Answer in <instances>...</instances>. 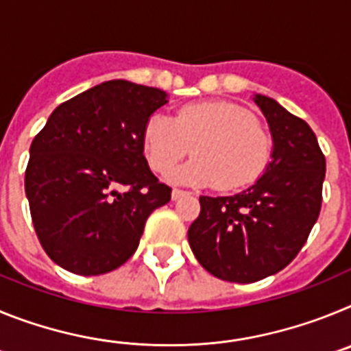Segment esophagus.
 Masks as SVG:
<instances>
[{"instance_id": "1", "label": "esophagus", "mask_w": 351, "mask_h": 351, "mask_svg": "<svg viewBox=\"0 0 351 351\" xmlns=\"http://www.w3.org/2000/svg\"><path fill=\"white\" fill-rule=\"evenodd\" d=\"M186 195H190V193H188V191H184V190H178V188H173V190H172V200H179V198L186 197Z\"/></svg>"}]
</instances>
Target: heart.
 Wrapping results in <instances>:
<instances>
[{
  "label": "heart",
  "instance_id": "1",
  "mask_svg": "<svg viewBox=\"0 0 351 351\" xmlns=\"http://www.w3.org/2000/svg\"><path fill=\"white\" fill-rule=\"evenodd\" d=\"M191 147L195 158L170 173V181L237 190L267 170L274 142L247 108L230 101L186 105L173 119L156 112L145 123L142 147L154 172L172 170Z\"/></svg>",
  "mask_w": 351,
  "mask_h": 351
}]
</instances>
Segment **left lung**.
<instances>
[{
	"mask_svg": "<svg viewBox=\"0 0 351 351\" xmlns=\"http://www.w3.org/2000/svg\"><path fill=\"white\" fill-rule=\"evenodd\" d=\"M253 100L271 130V163L241 193L200 197V214L188 230L198 263L230 283H255L287 267L322 207L325 156L313 130L269 96Z\"/></svg>",
	"mask_w": 351,
	"mask_h": 351,
	"instance_id": "left-lung-1",
	"label": "left lung"
}]
</instances>
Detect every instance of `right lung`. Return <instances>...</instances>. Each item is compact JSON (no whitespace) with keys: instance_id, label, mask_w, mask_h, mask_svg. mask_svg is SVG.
Wrapping results in <instances>:
<instances>
[{"instance_id":"1","label":"right lung","mask_w":351,"mask_h":351,"mask_svg":"<svg viewBox=\"0 0 351 351\" xmlns=\"http://www.w3.org/2000/svg\"><path fill=\"white\" fill-rule=\"evenodd\" d=\"M165 104L161 89L108 80L56 107L31 142V219L60 267L114 271L138 247L149 214L170 202L172 190L151 172L142 147L145 123Z\"/></svg>"}]
</instances>
